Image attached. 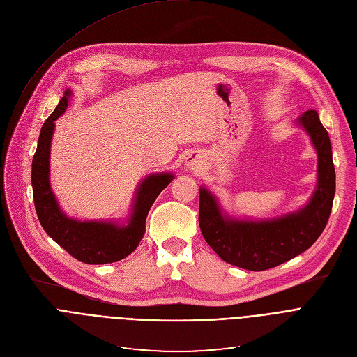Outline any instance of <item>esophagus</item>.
<instances>
[{
  "label": "esophagus",
  "mask_w": 357,
  "mask_h": 357,
  "mask_svg": "<svg viewBox=\"0 0 357 357\" xmlns=\"http://www.w3.org/2000/svg\"><path fill=\"white\" fill-rule=\"evenodd\" d=\"M185 165L188 166V169L191 171H198L202 168L204 159L198 152H189L185 158Z\"/></svg>",
  "instance_id": "1"
}]
</instances>
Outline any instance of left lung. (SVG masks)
Masks as SVG:
<instances>
[{
	"label": "left lung",
	"instance_id": "obj_1",
	"mask_svg": "<svg viewBox=\"0 0 357 357\" xmlns=\"http://www.w3.org/2000/svg\"><path fill=\"white\" fill-rule=\"evenodd\" d=\"M296 125L308 135L317 153L316 189L304 206L275 218H238L227 213L206 186L199 188L201 232L225 263L264 271L304 252L323 232L336 191L331 144L316 110L304 112Z\"/></svg>",
	"mask_w": 357,
	"mask_h": 357
}]
</instances>
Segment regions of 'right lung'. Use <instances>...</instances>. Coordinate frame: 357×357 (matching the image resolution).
Segmentation results:
<instances>
[{
	"mask_svg": "<svg viewBox=\"0 0 357 357\" xmlns=\"http://www.w3.org/2000/svg\"><path fill=\"white\" fill-rule=\"evenodd\" d=\"M73 91L67 89L54 112L44 122L31 165V185L37 217L61 248L84 264L116 263L132 254L144 238L146 217L158 195L168 186L172 172L151 174L142 179L133 194L129 215L123 221L76 220L60 208L50 185V151L56 121L66 112Z\"/></svg>",
	"mask_w": 357,
	"mask_h": 357,
	"instance_id": "1",
	"label": "right lung"
}]
</instances>
